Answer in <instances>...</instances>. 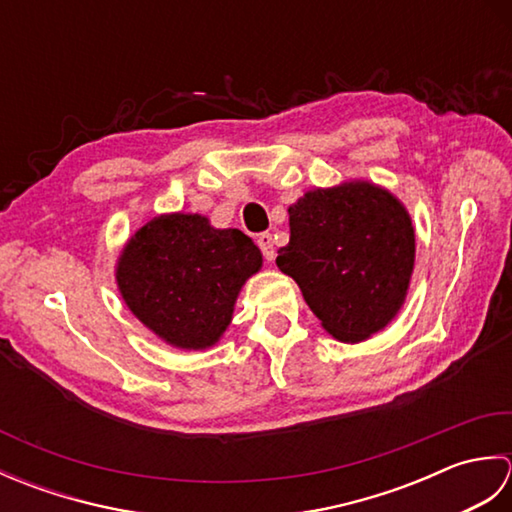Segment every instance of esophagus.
Instances as JSON below:
<instances>
[{
  "label": "esophagus",
  "instance_id": "1",
  "mask_svg": "<svg viewBox=\"0 0 512 512\" xmlns=\"http://www.w3.org/2000/svg\"><path fill=\"white\" fill-rule=\"evenodd\" d=\"M257 246L262 248V253H264V257L268 259V262H273V259H275L273 235H270V233H259V235H257Z\"/></svg>",
  "mask_w": 512,
  "mask_h": 512
}]
</instances>
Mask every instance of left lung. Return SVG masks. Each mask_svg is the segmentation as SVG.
Wrapping results in <instances>:
<instances>
[{"label":"left lung","mask_w":512,"mask_h":512,"mask_svg":"<svg viewBox=\"0 0 512 512\" xmlns=\"http://www.w3.org/2000/svg\"><path fill=\"white\" fill-rule=\"evenodd\" d=\"M288 215L290 242L277 266L297 281L325 332L358 343L391 323L416 262L405 204L374 182L350 180L303 193Z\"/></svg>","instance_id":"8db88e82"}]
</instances>
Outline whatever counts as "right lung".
Returning <instances> with one entry per match:
<instances>
[{
    "mask_svg": "<svg viewBox=\"0 0 512 512\" xmlns=\"http://www.w3.org/2000/svg\"><path fill=\"white\" fill-rule=\"evenodd\" d=\"M262 262L239 228H215L200 213H167L127 239L116 284L158 339L178 350H206L231 325L239 290Z\"/></svg>",
    "mask_w": 512,
    "mask_h": 512,
    "instance_id": "right-lung-1",
    "label": "right lung"
}]
</instances>
